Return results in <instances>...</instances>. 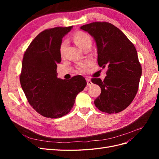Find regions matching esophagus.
<instances>
[{
	"label": "esophagus",
	"mask_w": 159,
	"mask_h": 159,
	"mask_svg": "<svg viewBox=\"0 0 159 159\" xmlns=\"http://www.w3.org/2000/svg\"><path fill=\"white\" fill-rule=\"evenodd\" d=\"M86 81H87V85H88V86H90V85H91L93 84L92 82H91V80H90L89 78H86Z\"/></svg>",
	"instance_id": "obj_1"
}]
</instances>
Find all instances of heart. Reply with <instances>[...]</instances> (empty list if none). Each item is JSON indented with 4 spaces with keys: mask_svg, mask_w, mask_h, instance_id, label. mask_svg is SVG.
<instances>
[{
    "mask_svg": "<svg viewBox=\"0 0 159 159\" xmlns=\"http://www.w3.org/2000/svg\"><path fill=\"white\" fill-rule=\"evenodd\" d=\"M73 39L75 44L78 46L80 48L83 50L85 47L90 46L91 44V39L90 36L87 34L83 32H78L74 34ZM66 45V40L63 41L60 46V54L62 56L64 52V50ZM91 65L90 62H86L85 64H81L78 66V70L81 73H85L88 71V68Z\"/></svg>",
    "mask_w": 159,
    "mask_h": 159,
    "instance_id": "heart-1",
    "label": "heart"
}]
</instances>
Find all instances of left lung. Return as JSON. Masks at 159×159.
<instances>
[{"label": "left lung", "mask_w": 159, "mask_h": 159, "mask_svg": "<svg viewBox=\"0 0 159 159\" xmlns=\"http://www.w3.org/2000/svg\"><path fill=\"white\" fill-rule=\"evenodd\" d=\"M80 28L93 37L98 65L107 69L103 81L91 79V82L102 89L94 101L95 107L109 114L121 112L135 97L142 74L135 47L122 31L109 22H93Z\"/></svg>", "instance_id": "1"}]
</instances>
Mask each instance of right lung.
<instances>
[{"label":"right lung","mask_w":159,"mask_h":159,"mask_svg":"<svg viewBox=\"0 0 159 159\" xmlns=\"http://www.w3.org/2000/svg\"><path fill=\"white\" fill-rule=\"evenodd\" d=\"M71 28L55 27L42 31L32 40L23 56L21 87L32 108L48 118H60L68 114L76 95L87 85L80 75L70 80L57 78L62 38Z\"/></svg>","instance_id":"add662e5"}]
</instances>
